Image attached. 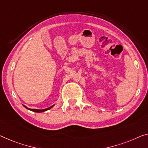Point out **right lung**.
I'll list each match as a JSON object with an SVG mask.
<instances>
[{
	"instance_id": "1",
	"label": "right lung",
	"mask_w": 148,
	"mask_h": 148,
	"mask_svg": "<svg viewBox=\"0 0 148 148\" xmlns=\"http://www.w3.org/2000/svg\"><path fill=\"white\" fill-rule=\"evenodd\" d=\"M54 105H55V104H54V105L51 106L49 107V108H47L42 109V110H38V109H31V108H29L26 107V106H25V105H23V106H24V107H25L26 109H28V110H30V111H32V112H38V113H40V112H46V111H47V110H48L51 109L52 108L53 106H54Z\"/></svg>"
}]
</instances>
